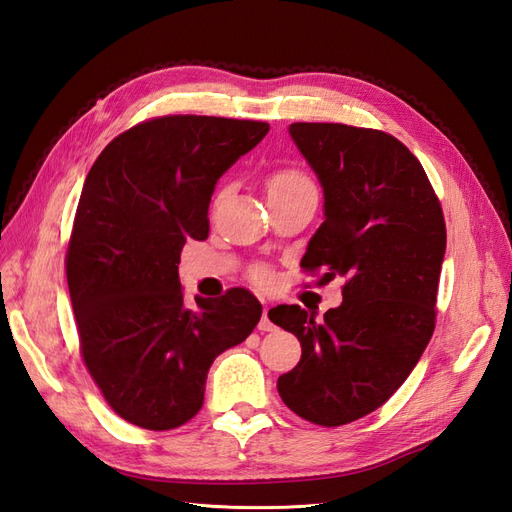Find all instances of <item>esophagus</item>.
I'll list each match as a JSON object with an SVG mask.
<instances>
[{"instance_id": "1", "label": "esophagus", "mask_w": 512, "mask_h": 512, "mask_svg": "<svg viewBox=\"0 0 512 512\" xmlns=\"http://www.w3.org/2000/svg\"><path fill=\"white\" fill-rule=\"evenodd\" d=\"M258 331H275V324L271 322V318H269V305H265V309H262V318H260V322H258Z\"/></svg>"}]
</instances>
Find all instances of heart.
Segmentation results:
<instances>
[{
    "instance_id": "obj_1",
    "label": "heart",
    "mask_w": 512,
    "mask_h": 512,
    "mask_svg": "<svg viewBox=\"0 0 512 512\" xmlns=\"http://www.w3.org/2000/svg\"><path fill=\"white\" fill-rule=\"evenodd\" d=\"M309 185H314L309 181L301 170H294V168H286V170H277L273 173L267 181V192L269 196L273 194H284V192H292V190H301V188H309ZM226 194V190H222L220 198ZM269 271L267 269H256L254 271V280L260 284H267L269 282Z\"/></svg>"
}]
</instances>
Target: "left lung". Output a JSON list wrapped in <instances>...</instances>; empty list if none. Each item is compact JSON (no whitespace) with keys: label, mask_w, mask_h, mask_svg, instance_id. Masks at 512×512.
<instances>
[{"label":"left lung","mask_w":512,"mask_h":512,"mask_svg":"<svg viewBox=\"0 0 512 512\" xmlns=\"http://www.w3.org/2000/svg\"><path fill=\"white\" fill-rule=\"evenodd\" d=\"M288 134L324 194L301 267L342 275L346 286L322 320L299 305L269 312L301 342L277 391L305 421L337 427L380 408L425 352L446 226L421 162L395 136L344 123H290Z\"/></svg>","instance_id":"obj_1"}]
</instances>
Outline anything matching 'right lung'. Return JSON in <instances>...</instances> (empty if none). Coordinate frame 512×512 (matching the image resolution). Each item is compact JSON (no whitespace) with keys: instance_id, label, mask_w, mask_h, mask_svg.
<instances>
[{"instance_id":"right-lung-1","label":"right lung","mask_w":512,"mask_h":512,"mask_svg":"<svg viewBox=\"0 0 512 512\" xmlns=\"http://www.w3.org/2000/svg\"><path fill=\"white\" fill-rule=\"evenodd\" d=\"M269 132L265 121L168 115L119 134L85 179L66 275L83 361L128 423L175 429L200 410L215 356L260 320L252 292L185 305L179 256L209 235L215 183Z\"/></svg>"}]
</instances>
